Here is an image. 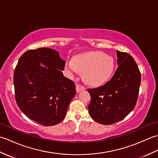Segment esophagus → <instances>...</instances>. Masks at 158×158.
Listing matches in <instances>:
<instances>
[{
	"mask_svg": "<svg viewBox=\"0 0 158 158\" xmlns=\"http://www.w3.org/2000/svg\"><path fill=\"white\" fill-rule=\"evenodd\" d=\"M85 89V87L83 86V85H81L79 84H77L76 85V91L77 93L80 92L81 91H82V90H84Z\"/></svg>",
	"mask_w": 158,
	"mask_h": 158,
	"instance_id": "1",
	"label": "esophagus"
}]
</instances>
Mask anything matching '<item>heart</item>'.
<instances>
[{
  "label": "heart",
  "mask_w": 158,
  "mask_h": 158,
  "mask_svg": "<svg viewBox=\"0 0 158 158\" xmlns=\"http://www.w3.org/2000/svg\"><path fill=\"white\" fill-rule=\"evenodd\" d=\"M115 63L111 56L100 52L78 55L73 61L66 63V68L70 75L83 71L85 81L91 85H100L106 82L113 72Z\"/></svg>",
  "instance_id": "b5f03b06"
}]
</instances>
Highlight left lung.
I'll use <instances>...</instances> for the list:
<instances>
[{
  "label": "left lung",
  "instance_id": "left-lung-1",
  "mask_svg": "<svg viewBox=\"0 0 158 158\" xmlns=\"http://www.w3.org/2000/svg\"><path fill=\"white\" fill-rule=\"evenodd\" d=\"M117 67L110 81L99 88L88 89L90 117L96 122L110 125L122 120L135 108L140 85L139 67L127 53L116 51Z\"/></svg>",
  "mask_w": 158,
  "mask_h": 158
}]
</instances>
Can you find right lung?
<instances>
[{
	"label": "right lung",
	"instance_id": "add662e5",
	"mask_svg": "<svg viewBox=\"0 0 158 158\" xmlns=\"http://www.w3.org/2000/svg\"><path fill=\"white\" fill-rule=\"evenodd\" d=\"M65 60L49 48L28 50L20 57L13 84L16 102L29 119L51 126L64 119L76 94L75 85L63 75Z\"/></svg>",
	"mask_w": 158,
	"mask_h": 158
}]
</instances>
